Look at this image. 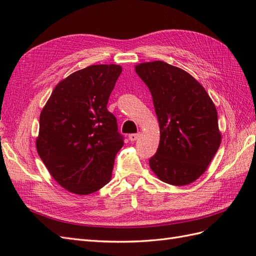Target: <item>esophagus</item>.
I'll return each mask as SVG.
<instances>
[{
	"instance_id": "obj_1",
	"label": "esophagus",
	"mask_w": 256,
	"mask_h": 256,
	"mask_svg": "<svg viewBox=\"0 0 256 256\" xmlns=\"http://www.w3.org/2000/svg\"><path fill=\"white\" fill-rule=\"evenodd\" d=\"M140 136V133H137V134H130V135H128V140H130V142H135L136 140H138Z\"/></svg>"
}]
</instances>
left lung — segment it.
<instances>
[{
	"instance_id": "obj_1",
	"label": "left lung",
	"mask_w": 256,
	"mask_h": 256,
	"mask_svg": "<svg viewBox=\"0 0 256 256\" xmlns=\"http://www.w3.org/2000/svg\"><path fill=\"white\" fill-rule=\"evenodd\" d=\"M148 86L160 126L149 166L162 182L185 186L206 172L220 145L218 111L204 88L178 67L156 60L135 67Z\"/></svg>"
}]
</instances>
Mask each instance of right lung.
<instances>
[{
	"label": "right lung",
	"mask_w": 256,
	"mask_h": 256,
	"mask_svg": "<svg viewBox=\"0 0 256 256\" xmlns=\"http://www.w3.org/2000/svg\"><path fill=\"white\" fill-rule=\"evenodd\" d=\"M122 68L93 64L56 85L40 114L36 150L62 188L90 194L108 184L123 146L107 104Z\"/></svg>",
	"instance_id": "add662e5"
}]
</instances>
